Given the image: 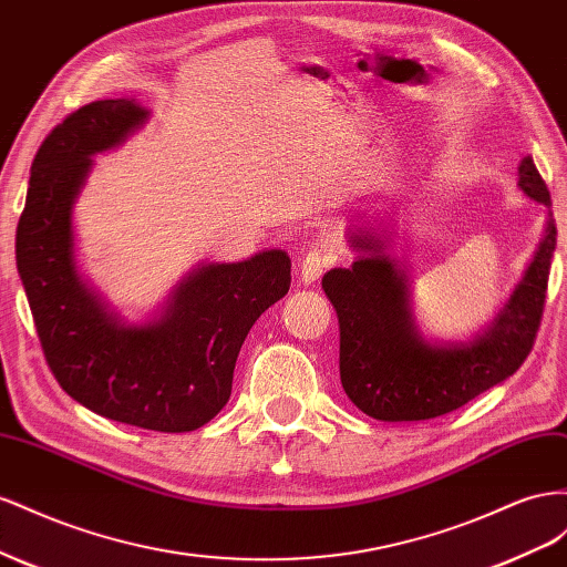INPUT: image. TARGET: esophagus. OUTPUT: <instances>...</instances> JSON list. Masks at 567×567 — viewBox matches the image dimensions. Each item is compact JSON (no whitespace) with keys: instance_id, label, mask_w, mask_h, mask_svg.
Here are the masks:
<instances>
[{"instance_id":"obj_1","label":"esophagus","mask_w":567,"mask_h":567,"mask_svg":"<svg viewBox=\"0 0 567 567\" xmlns=\"http://www.w3.org/2000/svg\"><path fill=\"white\" fill-rule=\"evenodd\" d=\"M328 266V256H326V251H318V249H313V251H309L306 254L303 258H301V266H299V280L303 282V285H311V282H316L320 275H322V268Z\"/></svg>"}]
</instances>
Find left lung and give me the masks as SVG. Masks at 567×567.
Segmentation results:
<instances>
[{"label":"left lung","instance_id":"1","mask_svg":"<svg viewBox=\"0 0 567 567\" xmlns=\"http://www.w3.org/2000/svg\"><path fill=\"white\" fill-rule=\"evenodd\" d=\"M517 187L548 208L539 247L506 303L471 339H434L411 306V270L394 256V218L382 212L349 225L359 254L349 268L322 275L339 318V378L353 406L384 423L430 420L461 409L523 365L542 322L556 251L551 194L532 156L517 166Z\"/></svg>","mask_w":567,"mask_h":567}]
</instances>
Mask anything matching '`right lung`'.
I'll list each match as a JSON object with an SVG mask.
<instances>
[{"label":"right lung","instance_id":"obj_1","mask_svg":"<svg viewBox=\"0 0 567 567\" xmlns=\"http://www.w3.org/2000/svg\"><path fill=\"white\" fill-rule=\"evenodd\" d=\"M131 96L100 100L59 123L30 168L16 266L61 390L96 415L156 432H192L228 403L237 353L292 282L282 249L199 264L142 322L125 320L83 278L73 206L94 166L150 121Z\"/></svg>","mask_w":567,"mask_h":567}]
</instances>
